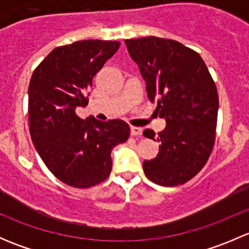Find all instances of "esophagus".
<instances>
[{"label":"esophagus","instance_id":"34e87169","mask_svg":"<svg viewBox=\"0 0 249 249\" xmlns=\"http://www.w3.org/2000/svg\"><path fill=\"white\" fill-rule=\"evenodd\" d=\"M130 132H131V136H141L143 132V130L141 127H136V126H131L130 129Z\"/></svg>","mask_w":249,"mask_h":249}]
</instances>
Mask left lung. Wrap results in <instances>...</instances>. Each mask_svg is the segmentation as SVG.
Here are the masks:
<instances>
[{
	"instance_id": "left-lung-1",
	"label": "left lung",
	"mask_w": 249,
	"mask_h": 249,
	"mask_svg": "<svg viewBox=\"0 0 249 249\" xmlns=\"http://www.w3.org/2000/svg\"><path fill=\"white\" fill-rule=\"evenodd\" d=\"M125 44L145 80L148 99L166 120L158 136L150 129L143 131L160 142L157 158L144 160L143 171L159 185L183 184L200 172L213 149L217 88L202 57L179 42L150 36Z\"/></svg>"
}]
</instances>
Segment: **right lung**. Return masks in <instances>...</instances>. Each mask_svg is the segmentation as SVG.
Instances as JSON below:
<instances>
[{
    "instance_id": "right-lung-1",
    "label": "right lung",
    "mask_w": 249,
    "mask_h": 249,
    "mask_svg": "<svg viewBox=\"0 0 249 249\" xmlns=\"http://www.w3.org/2000/svg\"><path fill=\"white\" fill-rule=\"evenodd\" d=\"M117 41L88 39L57 47L32 73L29 85L30 135L49 171L65 184L90 188L112 171L113 147L127 141L120 119H82L95 74L119 49Z\"/></svg>"
}]
</instances>
